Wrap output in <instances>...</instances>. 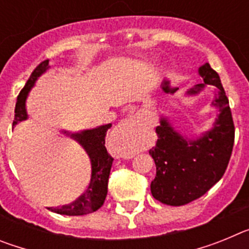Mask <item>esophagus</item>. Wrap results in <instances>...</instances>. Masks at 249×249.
Instances as JSON below:
<instances>
[{"label":"esophagus","mask_w":249,"mask_h":249,"mask_svg":"<svg viewBox=\"0 0 249 249\" xmlns=\"http://www.w3.org/2000/svg\"><path fill=\"white\" fill-rule=\"evenodd\" d=\"M140 118L137 116H132L120 123V126L117 127V133L121 136H136L140 133Z\"/></svg>","instance_id":"1"}]
</instances>
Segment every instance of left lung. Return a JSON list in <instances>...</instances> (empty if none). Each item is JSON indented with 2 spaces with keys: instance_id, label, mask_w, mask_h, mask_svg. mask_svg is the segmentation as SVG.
<instances>
[{
  "instance_id": "left-lung-1",
  "label": "left lung",
  "mask_w": 249,
  "mask_h": 249,
  "mask_svg": "<svg viewBox=\"0 0 249 249\" xmlns=\"http://www.w3.org/2000/svg\"><path fill=\"white\" fill-rule=\"evenodd\" d=\"M198 73L203 83L196 85L186 94L197 96L207 85L217 87L212 106L217 107L218 116L212 128L197 138H188L162 116L160 126L156 127L157 143L149 149L156 163L151 193L168 206H183L202 197L221 179L232 155L234 124L221 78L210 63L201 66Z\"/></svg>"
}]
</instances>
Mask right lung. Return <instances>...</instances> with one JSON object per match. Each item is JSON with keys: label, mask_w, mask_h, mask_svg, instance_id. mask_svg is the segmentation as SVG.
Segmentation results:
<instances>
[{"label": "right lung", "mask_w": 249, "mask_h": 249, "mask_svg": "<svg viewBox=\"0 0 249 249\" xmlns=\"http://www.w3.org/2000/svg\"><path fill=\"white\" fill-rule=\"evenodd\" d=\"M48 68H50L48 59L39 63L26 82L25 87L21 89L18 97H17L16 108H15L13 126L28 118L27 109H26V101H27L28 93L35 86L36 81L38 80V77L45 73ZM111 123H108V124L100 126L97 128L85 129V131L77 132V133L63 131L65 135L73 138L89 155V160H91V179H89L87 190L76 201L70 204H65L62 207H57V208L51 207L48 210L58 213V214L83 215L94 212L100 207H102L106 196H107L108 177L109 172H111L112 162H113V158L108 155L105 146L106 133L111 128Z\"/></svg>", "instance_id": "add662e5"}]
</instances>
